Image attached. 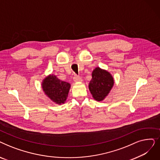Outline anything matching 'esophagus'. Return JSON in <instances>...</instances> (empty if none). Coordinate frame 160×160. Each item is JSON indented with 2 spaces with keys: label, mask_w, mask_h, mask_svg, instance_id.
Instances as JSON below:
<instances>
[{
  "label": "esophagus",
  "mask_w": 160,
  "mask_h": 160,
  "mask_svg": "<svg viewBox=\"0 0 160 160\" xmlns=\"http://www.w3.org/2000/svg\"><path fill=\"white\" fill-rule=\"evenodd\" d=\"M73 80L75 82H82V78L79 77V76L77 75H74V77H73Z\"/></svg>",
  "instance_id": "esophagus-1"
}]
</instances>
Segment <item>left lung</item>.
Returning <instances> with one entry per match:
<instances>
[{"label": "left lung", "instance_id": "left-lung-1", "mask_svg": "<svg viewBox=\"0 0 160 160\" xmlns=\"http://www.w3.org/2000/svg\"><path fill=\"white\" fill-rule=\"evenodd\" d=\"M113 83V78L110 72L97 67L92 72L89 89L95 100L102 101L110 93Z\"/></svg>", "mask_w": 160, "mask_h": 160}]
</instances>
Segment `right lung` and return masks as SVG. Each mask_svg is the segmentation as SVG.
<instances>
[{"mask_svg":"<svg viewBox=\"0 0 160 160\" xmlns=\"http://www.w3.org/2000/svg\"><path fill=\"white\" fill-rule=\"evenodd\" d=\"M42 88L47 97L57 104L65 102L71 84L59 80L55 75L50 74L42 82Z\"/></svg>","mask_w":160,"mask_h":160,"instance_id":"obj_1","label":"right lung"}]
</instances>
